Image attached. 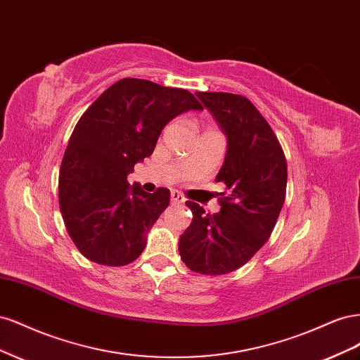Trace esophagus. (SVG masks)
<instances>
[{"label":"esophagus","instance_id":"34e87169","mask_svg":"<svg viewBox=\"0 0 360 360\" xmlns=\"http://www.w3.org/2000/svg\"><path fill=\"white\" fill-rule=\"evenodd\" d=\"M171 202H172V204H183V202H184V197H183V195H181L180 192L172 191V192H171Z\"/></svg>","mask_w":360,"mask_h":360}]
</instances>
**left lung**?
Returning a JSON list of instances; mask_svg holds the SVG:
<instances>
[{"label": "left lung", "instance_id": "obj_1", "mask_svg": "<svg viewBox=\"0 0 360 360\" xmlns=\"http://www.w3.org/2000/svg\"><path fill=\"white\" fill-rule=\"evenodd\" d=\"M195 94L226 135L225 160L214 180L228 192L219 198L221 212L213 214L186 201L193 217L179 252L192 271L225 275L246 264L269 240L285 201L287 160L275 132L246 97Z\"/></svg>", "mask_w": 360, "mask_h": 360}]
</instances>
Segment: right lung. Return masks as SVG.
Returning <instances> with one entry per match:
<instances>
[{
	"label": "right lung",
	"instance_id": "1",
	"mask_svg": "<svg viewBox=\"0 0 360 360\" xmlns=\"http://www.w3.org/2000/svg\"><path fill=\"white\" fill-rule=\"evenodd\" d=\"M191 110L202 105L188 90L124 78L82 114L61 162L58 197L64 225L85 258L117 267L143 254L169 191L147 193L129 186L127 176L153 153L167 123Z\"/></svg>",
	"mask_w": 360,
	"mask_h": 360
}]
</instances>
